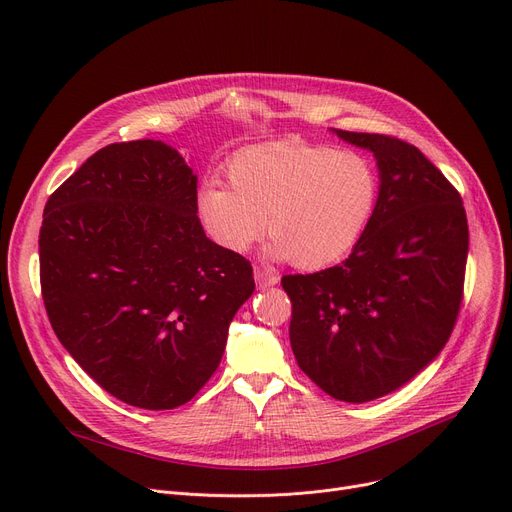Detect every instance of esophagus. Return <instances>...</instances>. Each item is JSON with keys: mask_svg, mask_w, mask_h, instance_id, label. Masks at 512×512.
Here are the masks:
<instances>
[{"mask_svg": "<svg viewBox=\"0 0 512 512\" xmlns=\"http://www.w3.org/2000/svg\"><path fill=\"white\" fill-rule=\"evenodd\" d=\"M255 280H257V286L261 290H265V288H270V286H276L280 278H278V274H274L270 270H261V267H255Z\"/></svg>", "mask_w": 512, "mask_h": 512, "instance_id": "1", "label": "esophagus"}]
</instances>
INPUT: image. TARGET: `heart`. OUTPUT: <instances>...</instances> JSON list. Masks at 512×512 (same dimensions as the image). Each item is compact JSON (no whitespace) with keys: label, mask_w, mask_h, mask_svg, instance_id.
Returning <instances> with one entry per match:
<instances>
[{"label":"heart","mask_w":512,"mask_h":512,"mask_svg":"<svg viewBox=\"0 0 512 512\" xmlns=\"http://www.w3.org/2000/svg\"><path fill=\"white\" fill-rule=\"evenodd\" d=\"M230 186L197 193L207 234L232 253H247L267 230L270 255L321 270L351 253L378 207L380 178L355 151L303 141L249 147L228 164Z\"/></svg>","instance_id":"heart-1"}]
</instances>
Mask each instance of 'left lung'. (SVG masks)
<instances>
[{
  "mask_svg": "<svg viewBox=\"0 0 512 512\" xmlns=\"http://www.w3.org/2000/svg\"><path fill=\"white\" fill-rule=\"evenodd\" d=\"M373 153V220L342 263L284 276L290 346L336 400L369 402L411 382L448 342L459 315L469 228L461 195L417 147L386 134L332 130Z\"/></svg>",
  "mask_w": 512,
  "mask_h": 512,
  "instance_id": "left-lung-1",
  "label": "left lung"
}]
</instances>
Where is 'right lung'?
<instances>
[{
    "instance_id": "add662e5",
    "label": "right lung",
    "mask_w": 512,
    "mask_h": 512,
    "mask_svg": "<svg viewBox=\"0 0 512 512\" xmlns=\"http://www.w3.org/2000/svg\"><path fill=\"white\" fill-rule=\"evenodd\" d=\"M41 288L72 359L126 405L166 411L218 369L251 263L205 236L197 174L164 141L107 145L43 211Z\"/></svg>"
}]
</instances>
